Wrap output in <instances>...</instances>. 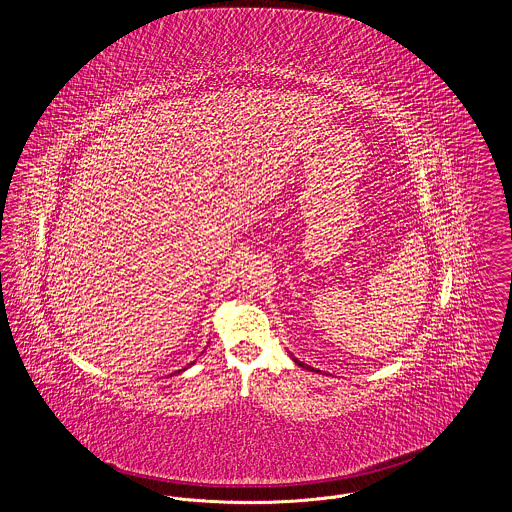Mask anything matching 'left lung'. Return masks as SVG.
I'll return each mask as SVG.
<instances>
[{
    "label": "left lung",
    "mask_w": 512,
    "mask_h": 512,
    "mask_svg": "<svg viewBox=\"0 0 512 512\" xmlns=\"http://www.w3.org/2000/svg\"><path fill=\"white\" fill-rule=\"evenodd\" d=\"M292 359H293V363H297V365L303 366V368H307V370H311V372H320V370H317V368H313V366H309V365H305V363H301V361H299V359H295V357H293V355H292Z\"/></svg>",
    "instance_id": "1"
}]
</instances>
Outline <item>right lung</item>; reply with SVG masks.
<instances>
[{
	"mask_svg": "<svg viewBox=\"0 0 512 512\" xmlns=\"http://www.w3.org/2000/svg\"><path fill=\"white\" fill-rule=\"evenodd\" d=\"M194 363H195V361H194ZM194 363H190V365L184 366V368H182V370H178V372H184V370H188V368H190V366L194 365Z\"/></svg>",
	"mask_w": 512,
	"mask_h": 512,
	"instance_id": "1",
	"label": "right lung"
}]
</instances>
